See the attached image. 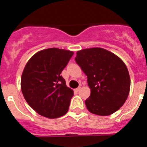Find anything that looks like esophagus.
Here are the masks:
<instances>
[{
	"mask_svg": "<svg viewBox=\"0 0 147 147\" xmlns=\"http://www.w3.org/2000/svg\"><path fill=\"white\" fill-rule=\"evenodd\" d=\"M80 89H81V87H79V88H76V90H76V91H79V90H80Z\"/></svg>",
	"mask_w": 147,
	"mask_h": 147,
	"instance_id": "34e87169",
	"label": "esophagus"
}]
</instances>
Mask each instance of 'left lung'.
<instances>
[{
    "instance_id": "obj_1",
    "label": "left lung",
    "mask_w": 147,
    "mask_h": 147,
    "mask_svg": "<svg viewBox=\"0 0 147 147\" xmlns=\"http://www.w3.org/2000/svg\"><path fill=\"white\" fill-rule=\"evenodd\" d=\"M75 60L88 76L90 96L85 100V105L90 112L106 116L119 110L130 89V78L124 62L102 48L78 51Z\"/></svg>"
}]
</instances>
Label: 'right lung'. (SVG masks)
<instances>
[{
    "mask_svg": "<svg viewBox=\"0 0 147 147\" xmlns=\"http://www.w3.org/2000/svg\"><path fill=\"white\" fill-rule=\"evenodd\" d=\"M74 54L51 48L40 51L26 65L20 80L23 96L39 115L49 119L64 115L69 108L73 90L66 86L61 73Z\"/></svg>",
    "mask_w": 147,
    "mask_h": 147,
    "instance_id": "1",
    "label": "right lung"
}]
</instances>
